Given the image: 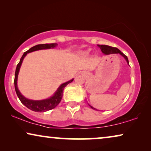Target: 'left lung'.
<instances>
[{
  "mask_svg": "<svg viewBox=\"0 0 151 151\" xmlns=\"http://www.w3.org/2000/svg\"><path fill=\"white\" fill-rule=\"evenodd\" d=\"M98 46L100 47V49H101V51H102V52L104 53V54H105V55H109V54H119V55H121L126 60V61H127V63L128 65H129V60H128V58H127V55H125L122 52H121V51H119L117 48L108 46V45H98ZM88 106H89L91 108L93 109H96L93 108V106H91L90 104H88Z\"/></svg>",
  "mask_w": 151,
  "mask_h": 151,
  "instance_id": "obj_1",
  "label": "left lung"
}]
</instances>
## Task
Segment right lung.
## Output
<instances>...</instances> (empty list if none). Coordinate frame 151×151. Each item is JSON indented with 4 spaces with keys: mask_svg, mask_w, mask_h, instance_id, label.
<instances>
[{
    "mask_svg": "<svg viewBox=\"0 0 151 151\" xmlns=\"http://www.w3.org/2000/svg\"><path fill=\"white\" fill-rule=\"evenodd\" d=\"M58 45L57 43H51V44H42V45H37L36 46L32 47L29 49L28 51H25L22 55L21 58L20 60L19 63L17 65L16 67V72H15V78H14V86H15V90L16 92V94L19 98L22 104L24 106L29 109L30 110L36 111V112H45V111L51 110V109H54L56 107L63 98V93L64 88L65 86L71 83V82L73 81V79L70 80L69 81L66 82L65 83L60 84V86L58 88V89L55 91V92L53 93L52 96L50 98L45 99V100H29V99L25 98V97L22 96L21 93L20 92L19 89L18 88V73H19V71L21 67V65L22 63V61L26 56L27 54L29 53L33 52V51H38V50H42V49H53L55 48Z\"/></svg>",
    "mask_w": 151,
    "mask_h": 151,
    "instance_id": "right-lung-1",
    "label": "right lung"
}]
</instances>
